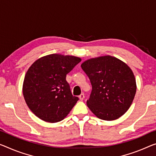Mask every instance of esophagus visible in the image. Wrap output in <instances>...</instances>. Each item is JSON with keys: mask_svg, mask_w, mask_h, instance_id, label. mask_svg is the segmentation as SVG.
Wrapping results in <instances>:
<instances>
[{"mask_svg": "<svg viewBox=\"0 0 156 156\" xmlns=\"http://www.w3.org/2000/svg\"><path fill=\"white\" fill-rule=\"evenodd\" d=\"M79 98H80V100H83V98H84V94H83V93H81V95H79Z\"/></svg>", "mask_w": 156, "mask_h": 156, "instance_id": "obj_1", "label": "esophagus"}]
</instances>
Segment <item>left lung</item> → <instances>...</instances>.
I'll use <instances>...</instances> for the list:
<instances>
[{
  "label": "left lung",
  "mask_w": 156,
  "mask_h": 156,
  "mask_svg": "<svg viewBox=\"0 0 156 156\" xmlns=\"http://www.w3.org/2000/svg\"><path fill=\"white\" fill-rule=\"evenodd\" d=\"M89 78L92 91L86 104L98 119L113 121L130 108L136 84L130 67L107 55L88 59L81 65Z\"/></svg>",
  "instance_id": "obj_1"
}]
</instances>
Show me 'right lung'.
Segmentation results:
<instances>
[{
  "label": "right lung",
  "instance_id": "1",
  "mask_svg": "<svg viewBox=\"0 0 156 156\" xmlns=\"http://www.w3.org/2000/svg\"><path fill=\"white\" fill-rule=\"evenodd\" d=\"M81 61L79 57L53 54L31 65L23 83V95L35 116L49 123L63 120L79 98L73 96L66 75Z\"/></svg>",
  "mask_w": 156,
  "mask_h": 156
}]
</instances>
